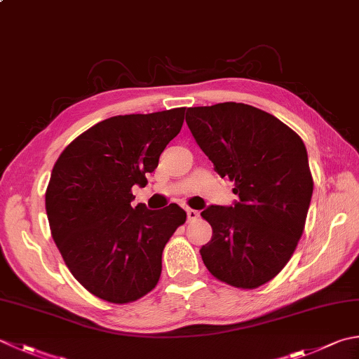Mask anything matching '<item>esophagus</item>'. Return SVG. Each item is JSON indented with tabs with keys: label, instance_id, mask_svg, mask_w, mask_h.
Wrapping results in <instances>:
<instances>
[{
	"label": "esophagus",
	"instance_id": "34e87169",
	"mask_svg": "<svg viewBox=\"0 0 359 359\" xmlns=\"http://www.w3.org/2000/svg\"><path fill=\"white\" fill-rule=\"evenodd\" d=\"M187 217H188V221H196L199 217V212L193 208H187Z\"/></svg>",
	"mask_w": 359,
	"mask_h": 359
}]
</instances>
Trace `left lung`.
<instances>
[{"mask_svg": "<svg viewBox=\"0 0 359 359\" xmlns=\"http://www.w3.org/2000/svg\"><path fill=\"white\" fill-rule=\"evenodd\" d=\"M185 119L238 196L231 205L201 213L213 229L201 248L203 264L231 286L268 283L296 250L310 208L313 177L304 142L276 116L241 102L189 107Z\"/></svg>", "mask_w": 359, "mask_h": 359, "instance_id": "1", "label": "left lung"}]
</instances>
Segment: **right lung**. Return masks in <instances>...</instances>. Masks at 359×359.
Returning a JSON list of instances; mask_svg holds the SVG:
<instances>
[{
    "label": "right lung",
    "instance_id": "right-lung-1",
    "mask_svg": "<svg viewBox=\"0 0 359 359\" xmlns=\"http://www.w3.org/2000/svg\"><path fill=\"white\" fill-rule=\"evenodd\" d=\"M185 107L104 119L69 143L55 161L46 189L53 240L69 272L87 291L129 304L156 287L165 244L187 213L175 203L132 207V187L177 135Z\"/></svg>",
    "mask_w": 359,
    "mask_h": 359
}]
</instances>
